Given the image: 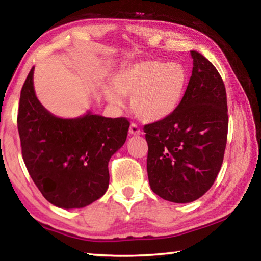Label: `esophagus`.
I'll return each instance as SVG.
<instances>
[{"label": "esophagus", "mask_w": 261, "mask_h": 261, "mask_svg": "<svg viewBox=\"0 0 261 261\" xmlns=\"http://www.w3.org/2000/svg\"><path fill=\"white\" fill-rule=\"evenodd\" d=\"M129 134L132 135V136H138V135L141 134V131H140V129L138 127V125L135 124V123H132V124L130 125Z\"/></svg>", "instance_id": "1"}]
</instances>
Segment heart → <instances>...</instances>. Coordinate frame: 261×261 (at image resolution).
<instances>
[{
  "label": "heart",
  "instance_id": "1",
  "mask_svg": "<svg viewBox=\"0 0 261 261\" xmlns=\"http://www.w3.org/2000/svg\"><path fill=\"white\" fill-rule=\"evenodd\" d=\"M188 71L177 62L141 61L121 70L113 78V88L103 93L110 103L122 107L120 95L131 98V108L143 122L155 123L173 115L187 90Z\"/></svg>",
  "mask_w": 261,
  "mask_h": 261
}]
</instances>
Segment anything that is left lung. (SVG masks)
<instances>
[{
  "mask_svg": "<svg viewBox=\"0 0 261 261\" xmlns=\"http://www.w3.org/2000/svg\"><path fill=\"white\" fill-rule=\"evenodd\" d=\"M192 74L182 102L166 120L144 126L153 192L184 204L205 194L223 162L228 135L227 93L218 70L191 50Z\"/></svg>",
  "mask_w": 261,
  "mask_h": 261,
  "instance_id": "left-lung-1",
  "label": "left lung"
}]
</instances>
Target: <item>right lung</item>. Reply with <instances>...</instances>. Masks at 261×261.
<instances>
[{
  "mask_svg": "<svg viewBox=\"0 0 261 261\" xmlns=\"http://www.w3.org/2000/svg\"><path fill=\"white\" fill-rule=\"evenodd\" d=\"M34 67L21 87L17 125L21 155L42 196L61 208H82L109 185L108 162L125 143L130 123L88 112L61 118L35 96Z\"/></svg>",
  "mask_w": 261,
  "mask_h": 261,
  "instance_id": "right-lung-1",
  "label": "right lung"
}]
</instances>
